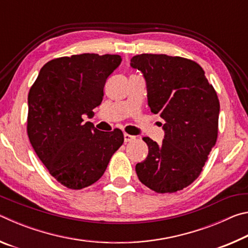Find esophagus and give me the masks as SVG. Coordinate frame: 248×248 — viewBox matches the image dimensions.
I'll return each instance as SVG.
<instances>
[{"label": "esophagus", "instance_id": "34e87169", "mask_svg": "<svg viewBox=\"0 0 248 248\" xmlns=\"http://www.w3.org/2000/svg\"><path fill=\"white\" fill-rule=\"evenodd\" d=\"M124 142H130V141H132V140L136 139V137L130 136V134H128V133H124Z\"/></svg>", "mask_w": 248, "mask_h": 248}]
</instances>
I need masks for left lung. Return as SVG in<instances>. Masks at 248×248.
Instances as JSON below:
<instances>
[{"label": "left lung", "mask_w": 248, "mask_h": 248, "mask_svg": "<svg viewBox=\"0 0 248 248\" xmlns=\"http://www.w3.org/2000/svg\"><path fill=\"white\" fill-rule=\"evenodd\" d=\"M130 65L143 74L149 107L164 120L165 131L161 144L143 138L149 154L136 165L138 177L159 194L182 190L198 178L216 144L219 98L202 68L189 59L142 53Z\"/></svg>", "instance_id": "obj_1"}]
</instances>
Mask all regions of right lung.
I'll return each mask as SVG.
<instances>
[{
	"instance_id": "obj_1",
	"label": "right lung",
	"mask_w": 248,
	"mask_h": 248,
	"mask_svg": "<svg viewBox=\"0 0 248 248\" xmlns=\"http://www.w3.org/2000/svg\"><path fill=\"white\" fill-rule=\"evenodd\" d=\"M121 60L118 54L96 53L53 59L29 91V141L51 176L70 189L97 182L124 143L121 130L104 132L83 119L94 116L106 79Z\"/></svg>"
}]
</instances>
